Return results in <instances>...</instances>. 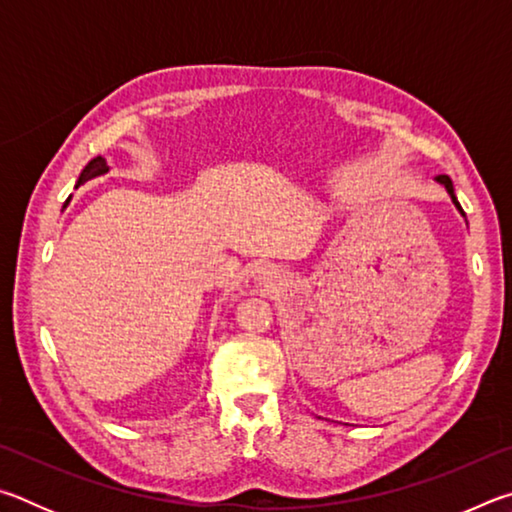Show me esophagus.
<instances>
[{
	"label": "esophagus",
	"mask_w": 512,
	"mask_h": 512,
	"mask_svg": "<svg viewBox=\"0 0 512 512\" xmlns=\"http://www.w3.org/2000/svg\"><path fill=\"white\" fill-rule=\"evenodd\" d=\"M257 282L262 284V287H266V289H271V287H275V282H277V273L273 271V268H264L262 273H259V277H257Z\"/></svg>",
	"instance_id": "esophagus-1"
}]
</instances>
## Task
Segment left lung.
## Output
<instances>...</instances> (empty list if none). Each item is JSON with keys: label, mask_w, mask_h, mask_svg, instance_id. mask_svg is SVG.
Segmentation results:
<instances>
[{"label": "left lung", "mask_w": 512, "mask_h": 512, "mask_svg": "<svg viewBox=\"0 0 512 512\" xmlns=\"http://www.w3.org/2000/svg\"><path fill=\"white\" fill-rule=\"evenodd\" d=\"M436 183H440V185H443V187L447 189V194H449V198H452V203L456 205V210L465 216L463 207H461V203H458V198H456V194H454V183H452V178H449V176H436Z\"/></svg>", "instance_id": "8db88e82"}]
</instances>
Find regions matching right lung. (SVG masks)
<instances>
[{
    "instance_id": "1",
    "label": "right lung",
    "mask_w": 512,
    "mask_h": 512,
    "mask_svg": "<svg viewBox=\"0 0 512 512\" xmlns=\"http://www.w3.org/2000/svg\"><path fill=\"white\" fill-rule=\"evenodd\" d=\"M108 171H110V167H108L106 158H101V155H97V158H92L88 164H85V169L81 171L79 183H76V187L83 185L85 180H92V178H97V176H103V173H108ZM69 198H72V196H69ZM69 198H67V203H69ZM67 203L63 207H67Z\"/></svg>"
}]
</instances>
